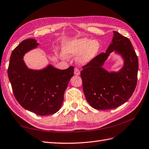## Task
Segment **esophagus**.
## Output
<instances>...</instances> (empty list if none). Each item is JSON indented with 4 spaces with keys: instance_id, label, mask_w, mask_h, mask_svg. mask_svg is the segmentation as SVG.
<instances>
[{
    "instance_id": "1",
    "label": "esophagus",
    "mask_w": 149,
    "mask_h": 149,
    "mask_svg": "<svg viewBox=\"0 0 149 149\" xmlns=\"http://www.w3.org/2000/svg\"><path fill=\"white\" fill-rule=\"evenodd\" d=\"M80 74V70L78 69V68L75 67V69H74V74L75 75H79Z\"/></svg>"
}]
</instances>
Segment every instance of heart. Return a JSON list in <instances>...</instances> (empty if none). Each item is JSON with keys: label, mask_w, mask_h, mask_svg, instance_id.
Listing matches in <instances>:
<instances>
[{"label": "heart", "mask_w": 149, "mask_h": 149, "mask_svg": "<svg viewBox=\"0 0 149 149\" xmlns=\"http://www.w3.org/2000/svg\"><path fill=\"white\" fill-rule=\"evenodd\" d=\"M62 50L65 55L70 57H78V61L82 64L91 62L98 54L100 44L97 40L87 38H82L65 42L62 45ZM62 58H65L61 56Z\"/></svg>", "instance_id": "obj_1"}]
</instances>
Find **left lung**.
I'll list each match as a JSON object with an SVG mask.
<instances>
[{
  "label": "left lung",
  "instance_id": "obj_1",
  "mask_svg": "<svg viewBox=\"0 0 149 149\" xmlns=\"http://www.w3.org/2000/svg\"><path fill=\"white\" fill-rule=\"evenodd\" d=\"M112 43L105 53H101L82 67L80 72L83 91L88 103L98 110L115 109L124 104L137 86L138 57L130 40L113 31ZM115 50L124 58L125 65L118 72H111L101 66Z\"/></svg>",
  "mask_w": 149,
  "mask_h": 149
}]
</instances>
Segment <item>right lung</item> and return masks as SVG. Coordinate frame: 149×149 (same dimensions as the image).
<instances>
[{
  "instance_id": "right-lung-1",
  "label": "right lung",
  "mask_w": 149,
  "mask_h": 149,
  "mask_svg": "<svg viewBox=\"0 0 149 149\" xmlns=\"http://www.w3.org/2000/svg\"><path fill=\"white\" fill-rule=\"evenodd\" d=\"M38 45L35 39H29L16 47L10 58L8 77L19 104L39 116H47L56 113L61 107L74 67L60 70L49 65L40 70L29 69L23 57Z\"/></svg>"
}]
</instances>
